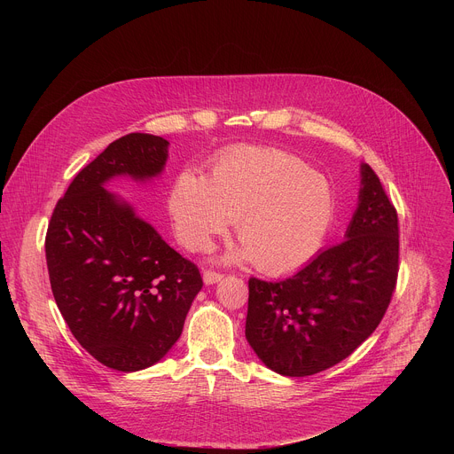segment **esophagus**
<instances>
[{"mask_svg":"<svg viewBox=\"0 0 454 454\" xmlns=\"http://www.w3.org/2000/svg\"><path fill=\"white\" fill-rule=\"evenodd\" d=\"M223 280V275L221 273H215V271H205L203 273V282L207 284V286H214V284H217V282H221Z\"/></svg>","mask_w":454,"mask_h":454,"instance_id":"1","label":"esophagus"}]
</instances>
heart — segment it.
Listing matches in <instances>:
<instances>
[{
  "mask_svg": "<svg viewBox=\"0 0 454 454\" xmlns=\"http://www.w3.org/2000/svg\"><path fill=\"white\" fill-rule=\"evenodd\" d=\"M167 207L184 247L208 249L237 221L242 247L224 261L251 258L264 273H286L325 244L338 217V193L329 177L294 154L237 147L217 158L205 181L179 174Z\"/></svg>",
  "mask_w": 454,
  "mask_h": 454,
  "instance_id": "1",
  "label": "heart"
}]
</instances>
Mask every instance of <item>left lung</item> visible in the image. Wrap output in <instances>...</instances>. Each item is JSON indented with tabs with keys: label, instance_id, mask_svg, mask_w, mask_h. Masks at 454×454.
<instances>
[{
	"label": "left lung",
	"instance_id": "1",
	"mask_svg": "<svg viewBox=\"0 0 454 454\" xmlns=\"http://www.w3.org/2000/svg\"><path fill=\"white\" fill-rule=\"evenodd\" d=\"M345 240L289 278H249L246 340L270 370L305 377L348 357L380 323L397 282L399 221L375 172L361 163Z\"/></svg>",
	"mask_w": 454,
	"mask_h": 454
}]
</instances>
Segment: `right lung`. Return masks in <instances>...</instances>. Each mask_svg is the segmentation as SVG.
Masks as SVG:
<instances>
[{
	"mask_svg": "<svg viewBox=\"0 0 454 454\" xmlns=\"http://www.w3.org/2000/svg\"><path fill=\"white\" fill-rule=\"evenodd\" d=\"M168 145L145 133L109 144L75 176L46 233L51 293L64 321L97 361L118 372L160 363L203 287L200 270L106 188L116 177L158 179Z\"/></svg>",
	"mask_w": 454,
	"mask_h": 454,
	"instance_id": "add662e5",
	"label": "right lung"
}]
</instances>
